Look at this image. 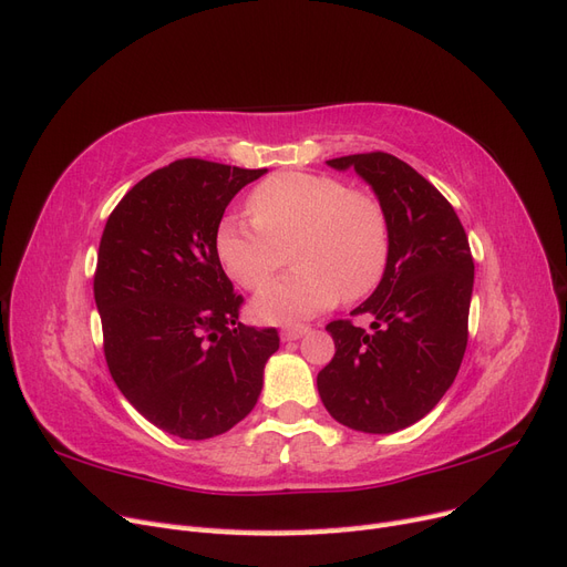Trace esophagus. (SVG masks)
<instances>
[{
	"label": "esophagus",
	"mask_w": 567,
	"mask_h": 567,
	"mask_svg": "<svg viewBox=\"0 0 567 567\" xmlns=\"http://www.w3.org/2000/svg\"><path fill=\"white\" fill-rule=\"evenodd\" d=\"M307 331V326H288V329H284L281 331V340H286V342H290V340H298V338H302Z\"/></svg>",
	"instance_id": "1"
}]
</instances>
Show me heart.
Listing matches in <instances>:
<instances>
[{
    "label": "heart",
    "mask_w": 567,
    "mask_h": 567,
    "mask_svg": "<svg viewBox=\"0 0 567 567\" xmlns=\"http://www.w3.org/2000/svg\"><path fill=\"white\" fill-rule=\"evenodd\" d=\"M252 221L225 217L215 252L229 277L262 288L293 257L296 269L255 296L250 310L267 323H293L371 296L390 262V219L373 194L331 175L279 173L248 198Z\"/></svg>",
    "instance_id": "heart-1"
}]
</instances>
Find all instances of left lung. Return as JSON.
Returning <instances> with one entry per match:
<instances>
[{"label":"left lung","mask_w":567,"mask_h":567,"mask_svg":"<svg viewBox=\"0 0 567 567\" xmlns=\"http://www.w3.org/2000/svg\"><path fill=\"white\" fill-rule=\"evenodd\" d=\"M354 169L390 219V262L379 288L348 319L326 326L336 354L317 375L329 414L371 435L398 433L433 411L454 383L468 342L473 257L468 236L437 188L390 153L326 161Z\"/></svg>","instance_id":"1"}]
</instances>
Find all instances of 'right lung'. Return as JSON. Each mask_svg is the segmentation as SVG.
I'll list each match as a JSON object with an SVG mask.
<instances>
[{"label":"right lung","mask_w":567,"mask_h":567,"mask_svg":"<svg viewBox=\"0 0 567 567\" xmlns=\"http://www.w3.org/2000/svg\"><path fill=\"white\" fill-rule=\"evenodd\" d=\"M265 173L175 161L130 188L101 236L94 300L109 371L146 421L182 440L244 421L279 350L277 329L238 321L244 298L215 252L227 205Z\"/></svg>","instance_id":"obj_1"}]
</instances>
